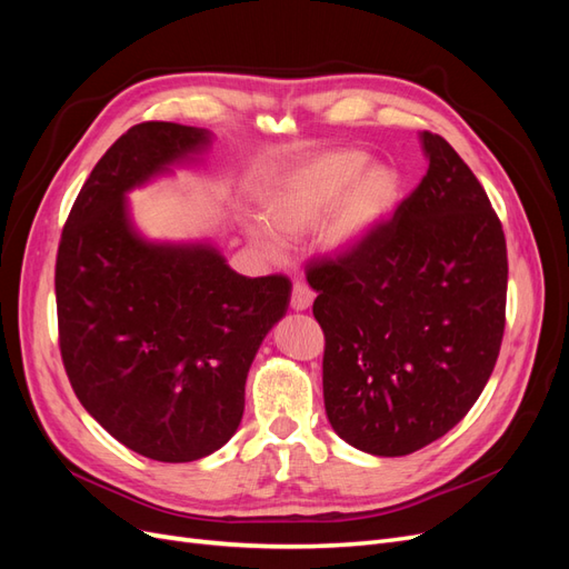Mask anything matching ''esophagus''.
Wrapping results in <instances>:
<instances>
[{
  "label": "esophagus",
  "mask_w": 569,
  "mask_h": 569,
  "mask_svg": "<svg viewBox=\"0 0 569 569\" xmlns=\"http://www.w3.org/2000/svg\"><path fill=\"white\" fill-rule=\"evenodd\" d=\"M313 299H316V295H313V289L308 287V284L297 282L295 287H291L289 306L295 308V311H308V308H311V303H313Z\"/></svg>",
  "instance_id": "34e87169"
}]
</instances>
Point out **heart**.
<instances>
[{"mask_svg":"<svg viewBox=\"0 0 569 569\" xmlns=\"http://www.w3.org/2000/svg\"><path fill=\"white\" fill-rule=\"evenodd\" d=\"M360 149H337L308 161L263 199V216L244 220L253 247L268 258L284 253L282 237H301L318 228L320 244L347 253L380 230L401 197V178L391 166L375 163Z\"/></svg>","mask_w":569,"mask_h":569,"instance_id":"1","label":"heart"}]
</instances>
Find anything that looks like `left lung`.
Masks as SVG:
<instances>
[{"label":"left lung","instance_id":"8db88e82","mask_svg":"<svg viewBox=\"0 0 569 569\" xmlns=\"http://www.w3.org/2000/svg\"><path fill=\"white\" fill-rule=\"evenodd\" d=\"M420 140L427 176L393 218L306 272L325 332L327 420L385 458L420 451L468 416L506 327L501 220L443 137Z\"/></svg>","mask_w":569,"mask_h":569}]
</instances>
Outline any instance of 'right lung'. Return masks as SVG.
Listing matches in <instances>:
<instances>
[{"mask_svg":"<svg viewBox=\"0 0 569 569\" xmlns=\"http://www.w3.org/2000/svg\"><path fill=\"white\" fill-rule=\"evenodd\" d=\"M211 132L147 120L99 159L57 253L59 347L84 410L134 453L211 456L237 432L253 356L289 306L284 274L244 278L206 242H147L128 192L192 161Z\"/></svg>","mask_w":569,"mask_h":569,"instance_id":"obj_1","label":"right lung"}]
</instances>
